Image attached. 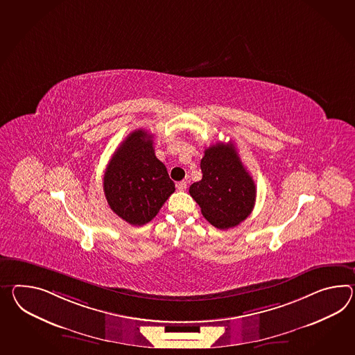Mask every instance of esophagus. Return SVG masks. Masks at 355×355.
Returning a JSON list of instances; mask_svg holds the SVG:
<instances>
[{"label": "esophagus", "mask_w": 355, "mask_h": 355, "mask_svg": "<svg viewBox=\"0 0 355 355\" xmlns=\"http://www.w3.org/2000/svg\"><path fill=\"white\" fill-rule=\"evenodd\" d=\"M186 189H187V182L182 181L177 183V190L186 191Z\"/></svg>", "instance_id": "esophagus-1"}]
</instances>
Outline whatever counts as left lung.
<instances>
[{"label": "left lung", "instance_id": "8db88e82", "mask_svg": "<svg viewBox=\"0 0 355 355\" xmlns=\"http://www.w3.org/2000/svg\"><path fill=\"white\" fill-rule=\"evenodd\" d=\"M200 168L202 178L191 184L190 195L208 222L219 230H228L250 216L257 187L234 142L208 147Z\"/></svg>", "mask_w": 355, "mask_h": 355}]
</instances>
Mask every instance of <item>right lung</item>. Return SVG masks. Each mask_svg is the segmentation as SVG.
I'll use <instances>...</instances> for the list:
<instances>
[{"label": "right lung", "instance_id": "1", "mask_svg": "<svg viewBox=\"0 0 355 355\" xmlns=\"http://www.w3.org/2000/svg\"><path fill=\"white\" fill-rule=\"evenodd\" d=\"M153 144L147 130H133L116 148L105 171L107 204L132 225L148 223L175 190Z\"/></svg>", "mask_w": 355, "mask_h": 355}]
</instances>
